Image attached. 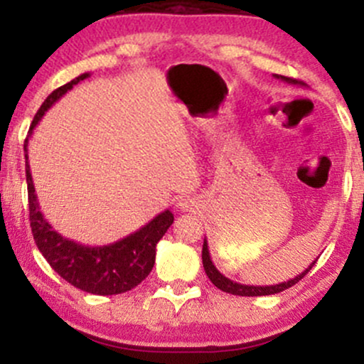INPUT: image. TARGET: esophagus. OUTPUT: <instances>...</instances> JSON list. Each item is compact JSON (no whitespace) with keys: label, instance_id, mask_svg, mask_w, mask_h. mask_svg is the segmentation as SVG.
Wrapping results in <instances>:
<instances>
[{"label":"esophagus","instance_id":"obj_1","mask_svg":"<svg viewBox=\"0 0 364 364\" xmlns=\"http://www.w3.org/2000/svg\"><path fill=\"white\" fill-rule=\"evenodd\" d=\"M178 208H181L183 212H190V210H195L196 203L195 200L190 198V196H181V198L178 200Z\"/></svg>","mask_w":364,"mask_h":364}]
</instances>
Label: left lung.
Segmentation results:
<instances>
[{
	"instance_id": "8db88e82",
	"label": "left lung",
	"mask_w": 364,
	"mask_h": 364,
	"mask_svg": "<svg viewBox=\"0 0 364 364\" xmlns=\"http://www.w3.org/2000/svg\"><path fill=\"white\" fill-rule=\"evenodd\" d=\"M275 78H279V80L282 82H287V83H292V85H298V80H294V78H289V77H282V75H274ZM202 262H203V269H205V274L207 277L210 279V282L214 284L215 287H219L220 291L224 292H229V294H236V296H269V294H277V292H282L286 289H289L291 286H294V284H298L301 279L306 275L308 272L311 270V267L315 265V262L310 263V267H308L304 272H301L299 275H296L294 279H289L287 282H281V284H275V286H246V284H240V282H235L231 281V279H228L225 275H223L219 272V270L215 269V265L212 263V258H210V253H208V245H207V240H203V248H202Z\"/></svg>"
}]
</instances>
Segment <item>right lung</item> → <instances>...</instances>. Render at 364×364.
<instances>
[{
	"label": "right lung",
	"mask_w": 364,
	"mask_h": 364,
	"mask_svg": "<svg viewBox=\"0 0 364 364\" xmlns=\"http://www.w3.org/2000/svg\"><path fill=\"white\" fill-rule=\"evenodd\" d=\"M89 77L90 73H82L80 77L73 78L72 82L51 92L37 111L31 129H28V135L54 102L60 101L66 92L72 90L73 85ZM27 145L28 139H25V176H27L28 210H31L28 217H31L32 235H34L37 248L53 267L54 272L78 289L99 296L121 294V292L132 291L133 287L139 286L156 263V246L159 240L166 235L169 225L174 223L173 212L169 208L161 212L139 231L116 241V243L104 246L75 243L54 231L41 212L34 181H32L31 166H28Z\"/></svg>",
	"instance_id": "1"
}]
</instances>
